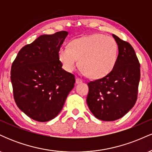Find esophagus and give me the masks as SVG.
<instances>
[{"label":"esophagus","mask_w":152,"mask_h":152,"mask_svg":"<svg viewBox=\"0 0 152 152\" xmlns=\"http://www.w3.org/2000/svg\"><path fill=\"white\" fill-rule=\"evenodd\" d=\"M82 83V80L81 79V78H76V84H78V83Z\"/></svg>","instance_id":"34e87169"}]
</instances>
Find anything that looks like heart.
I'll list each match as a JSON object with an SVG mask.
<instances>
[{"label":"heart","instance_id":"heart-1","mask_svg":"<svg viewBox=\"0 0 152 152\" xmlns=\"http://www.w3.org/2000/svg\"><path fill=\"white\" fill-rule=\"evenodd\" d=\"M58 59L64 69L71 72L79 64L87 76L101 78L114 69L118 58V45L114 38L96 34L76 38L68 47L58 50Z\"/></svg>","mask_w":152,"mask_h":152}]
</instances>
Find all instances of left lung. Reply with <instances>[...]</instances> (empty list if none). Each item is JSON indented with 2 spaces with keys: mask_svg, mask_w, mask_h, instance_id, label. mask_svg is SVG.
<instances>
[{
  "mask_svg": "<svg viewBox=\"0 0 152 152\" xmlns=\"http://www.w3.org/2000/svg\"><path fill=\"white\" fill-rule=\"evenodd\" d=\"M118 48L117 61L111 72L88 83L86 102L95 117L111 121L123 117L137 99L140 64L133 47L112 34Z\"/></svg>",
  "mask_w": 152,
  "mask_h": 152,
  "instance_id": "1",
  "label": "left lung"
}]
</instances>
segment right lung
Masks as SVG:
<instances>
[{
  "label": "right lung",
  "mask_w": 152,
  "mask_h": 152,
  "mask_svg": "<svg viewBox=\"0 0 152 152\" xmlns=\"http://www.w3.org/2000/svg\"><path fill=\"white\" fill-rule=\"evenodd\" d=\"M68 34L40 36L23 47L12 64L15 102L35 121H48L58 116L74 87V75L62 69L58 56Z\"/></svg>",
  "instance_id": "add662e5"
}]
</instances>
